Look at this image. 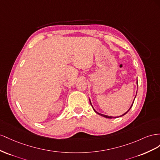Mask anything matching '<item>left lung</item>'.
I'll return each instance as SVG.
<instances>
[{"instance_id": "1", "label": "left lung", "mask_w": 160, "mask_h": 160, "mask_svg": "<svg viewBox=\"0 0 160 160\" xmlns=\"http://www.w3.org/2000/svg\"><path fill=\"white\" fill-rule=\"evenodd\" d=\"M137 84H138V82H137ZM133 102H134V100H133V104H132V105H131V107H130V108L129 109V110H128V111L130 110V109H131V108L132 107V106H133ZM90 104H91V106H92V104H91V102H90ZM93 108V107H92ZM93 110L96 112H97V114H98V115H101V116H102V117H105V118H116V117H111V116H107V115H102V114H100V113H98V112H97V111H96L95 110H94V109L93 108ZM128 111H127L125 113H124V114H123V115H121V116H123V115H125V114L126 113H127V112H128Z\"/></svg>"}]
</instances>
